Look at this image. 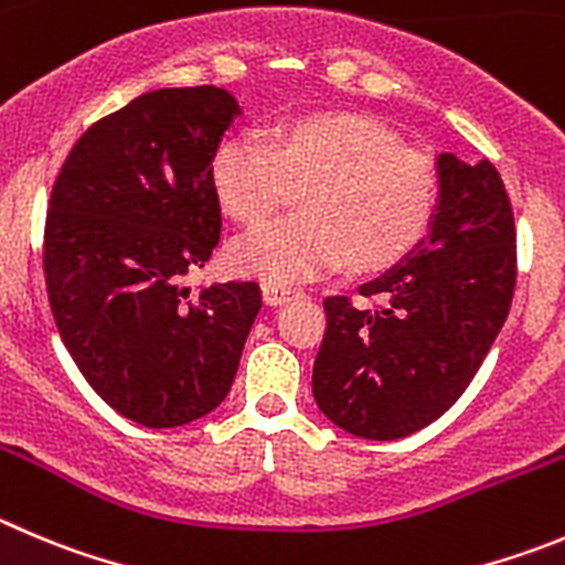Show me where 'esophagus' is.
<instances>
[{"instance_id":"esophagus-1","label":"esophagus","mask_w":565,"mask_h":565,"mask_svg":"<svg viewBox=\"0 0 565 565\" xmlns=\"http://www.w3.org/2000/svg\"><path fill=\"white\" fill-rule=\"evenodd\" d=\"M262 292H265V300L270 303V307H281V303H287V300L298 298V289L289 287V284H281V281H270L267 278L265 284H262Z\"/></svg>"}]
</instances>
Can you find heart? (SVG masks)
Segmentation results:
<instances>
[{
    "label": "heart",
    "instance_id": "heart-1",
    "mask_svg": "<svg viewBox=\"0 0 565 565\" xmlns=\"http://www.w3.org/2000/svg\"><path fill=\"white\" fill-rule=\"evenodd\" d=\"M211 183L231 217L258 223L298 186V214L231 242V262L270 281H300L334 267L371 273L402 262L426 236L440 175L373 116L303 110L267 139L236 134L211 158Z\"/></svg>",
    "mask_w": 565,
    "mask_h": 565
}]
</instances>
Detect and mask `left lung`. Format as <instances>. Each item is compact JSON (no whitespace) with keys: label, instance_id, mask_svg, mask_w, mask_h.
I'll return each instance as SVG.
<instances>
[{"label":"left lung","instance_id":"1","mask_svg":"<svg viewBox=\"0 0 565 565\" xmlns=\"http://www.w3.org/2000/svg\"><path fill=\"white\" fill-rule=\"evenodd\" d=\"M440 205L429 239L362 284L360 300H323L312 393L326 418L367 440H395L466 393L513 303L515 220L497 167L437 158Z\"/></svg>","mask_w":565,"mask_h":565}]
</instances>
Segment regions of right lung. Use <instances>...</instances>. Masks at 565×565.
<instances>
[{
	"label": "right lung",
	"mask_w": 565,
	"mask_h": 565,
	"mask_svg": "<svg viewBox=\"0 0 565 565\" xmlns=\"http://www.w3.org/2000/svg\"><path fill=\"white\" fill-rule=\"evenodd\" d=\"M236 114L217 86L139 94L75 141L52 183V318L99 398L150 429L223 404L262 309L253 278L186 287L220 242L211 158Z\"/></svg>",
	"instance_id": "obj_1"
}]
</instances>
